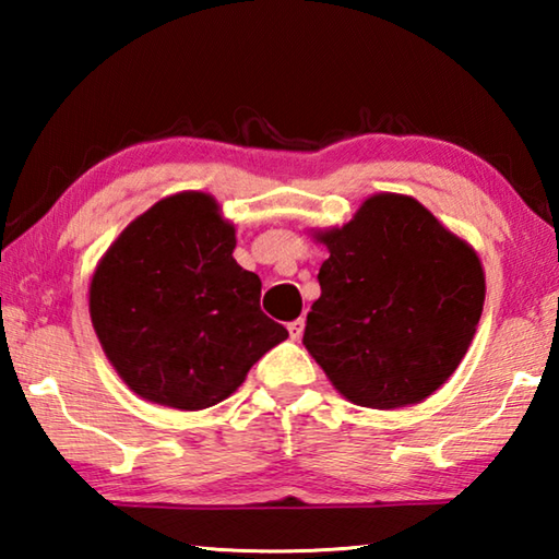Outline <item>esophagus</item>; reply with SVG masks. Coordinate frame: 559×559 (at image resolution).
Returning a JSON list of instances; mask_svg holds the SVG:
<instances>
[{"label":"esophagus","mask_w":559,"mask_h":559,"mask_svg":"<svg viewBox=\"0 0 559 559\" xmlns=\"http://www.w3.org/2000/svg\"><path fill=\"white\" fill-rule=\"evenodd\" d=\"M302 330H306V320H290L288 323V335L290 340H300L302 337Z\"/></svg>","instance_id":"obj_1"}]
</instances>
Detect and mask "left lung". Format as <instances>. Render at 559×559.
I'll use <instances>...</instances> for the list:
<instances>
[{
  "label": "left lung",
  "mask_w": 559,
  "mask_h": 559,
  "mask_svg": "<svg viewBox=\"0 0 559 559\" xmlns=\"http://www.w3.org/2000/svg\"><path fill=\"white\" fill-rule=\"evenodd\" d=\"M318 239L330 259L302 345L359 406L427 400L459 367L484 313L476 251L402 194L370 197L353 222Z\"/></svg>",
  "instance_id": "1"
}]
</instances>
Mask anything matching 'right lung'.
Masks as SVG:
<instances>
[{"mask_svg": "<svg viewBox=\"0 0 559 559\" xmlns=\"http://www.w3.org/2000/svg\"><path fill=\"white\" fill-rule=\"evenodd\" d=\"M234 226L210 194L182 192L138 216L91 281V320L132 392L206 409L288 337L261 310V281L234 261Z\"/></svg>", "mask_w": 559, "mask_h": 559, "instance_id": "add662e5", "label": "right lung"}]
</instances>
